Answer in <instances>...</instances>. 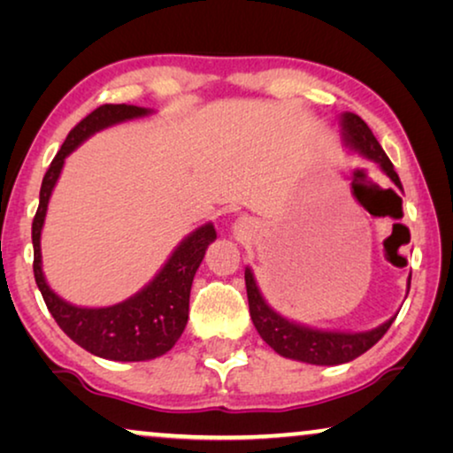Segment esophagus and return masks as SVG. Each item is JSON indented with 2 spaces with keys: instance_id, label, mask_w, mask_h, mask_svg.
<instances>
[{
  "instance_id": "obj_1",
  "label": "esophagus",
  "mask_w": 453,
  "mask_h": 453,
  "mask_svg": "<svg viewBox=\"0 0 453 453\" xmlns=\"http://www.w3.org/2000/svg\"><path fill=\"white\" fill-rule=\"evenodd\" d=\"M250 228H251V222L247 220V219H237V220H234V233L245 234V233H250Z\"/></svg>"
}]
</instances>
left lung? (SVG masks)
Returning a JSON list of instances; mask_svg holds the SVG:
<instances>
[{"label": "left lung", "mask_w": 453, "mask_h": 453, "mask_svg": "<svg viewBox=\"0 0 453 453\" xmlns=\"http://www.w3.org/2000/svg\"><path fill=\"white\" fill-rule=\"evenodd\" d=\"M340 134H342V142L349 150L361 154L363 158H369L380 165V169L392 179L395 188L402 189L400 177L394 171L392 160L388 158V154L383 152L380 142L375 140L373 132H371L361 117L349 113V111L340 115ZM245 287L251 321L259 332V336L264 338V342L272 346L284 358H293V361L309 365H326V367H332V365H342L361 357L371 346L380 342L383 334L389 330V326L395 319L394 315V318L383 321L381 326L367 332L319 330V327L296 324V321H290L282 318L280 313H276L265 303L250 265L245 268ZM406 288L411 290V276H408Z\"/></svg>", "instance_id": "obj_1"}]
</instances>
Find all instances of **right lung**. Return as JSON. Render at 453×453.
<instances>
[{"mask_svg":"<svg viewBox=\"0 0 453 453\" xmlns=\"http://www.w3.org/2000/svg\"><path fill=\"white\" fill-rule=\"evenodd\" d=\"M152 115V109L135 104H103L84 117L67 134L61 150L55 154L53 163L42 177L39 210L33 220V247H35V280L42 299L58 326L78 346L92 355L109 361H150L169 352L181 336L189 318L191 282L200 268L203 253L216 239L212 222L197 226L181 243L175 247L158 274L140 288L129 299L109 307H82L67 303L47 284L42 274L41 233L45 225L47 206L51 200L55 183L64 171L65 158L76 148L103 129L117 123L142 119Z\"/></svg>","mask_w":453,"mask_h":453,"instance_id":"obj_1","label":"right lung"}]
</instances>
